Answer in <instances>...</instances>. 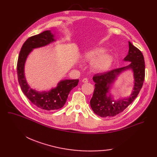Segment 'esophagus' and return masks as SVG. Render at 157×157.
I'll use <instances>...</instances> for the list:
<instances>
[{
  "label": "esophagus",
  "mask_w": 157,
  "mask_h": 157,
  "mask_svg": "<svg viewBox=\"0 0 157 157\" xmlns=\"http://www.w3.org/2000/svg\"><path fill=\"white\" fill-rule=\"evenodd\" d=\"M82 81H83V83H88V79L87 78H83V79H82Z\"/></svg>",
  "instance_id": "obj_1"
}]
</instances>
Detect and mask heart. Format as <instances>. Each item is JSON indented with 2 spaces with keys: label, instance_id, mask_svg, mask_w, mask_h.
<instances>
[{
  "label": "heart",
  "instance_id": "heart-1",
  "mask_svg": "<svg viewBox=\"0 0 157 157\" xmlns=\"http://www.w3.org/2000/svg\"><path fill=\"white\" fill-rule=\"evenodd\" d=\"M106 50L103 48L92 49L84 53L85 59L91 62L92 69L98 72H104L108 71L111 67L113 58L111 55L105 54Z\"/></svg>",
  "mask_w": 157,
  "mask_h": 157
}]
</instances>
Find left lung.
<instances>
[{"mask_svg": "<svg viewBox=\"0 0 157 157\" xmlns=\"http://www.w3.org/2000/svg\"><path fill=\"white\" fill-rule=\"evenodd\" d=\"M128 53L124 61L130 62L125 67L115 69L103 73L95 74L93 80L95 83L90 105L94 112L101 117H114L123 112L135 100L142 88L145 77V63L141 52L128 42ZM132 69L134 72L135 86L133 91L128 98L114 101L110 95L106 96L111 84L122 71Z\"/></svg>", "mask_w": 157, "mask_h": 157, "instance_id": "left-lung-1", "label": "left lung"}]
</instances>
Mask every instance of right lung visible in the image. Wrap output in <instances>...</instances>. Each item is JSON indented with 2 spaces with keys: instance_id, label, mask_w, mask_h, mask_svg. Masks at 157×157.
Instances as JSON below:
<instances>
[{
  "instance_id": "1",
  "label": "right lung",
  "mask_w": 157,
  "mask_h": 157,
  "mask_svg": "<svg viewBox=\"0 0 157 157\" xmlns=\"http://www.w3.org/2000/svg\"><path fill=\"white\" fill-rule=\"evenodd\" d=\"M55 40L51 30H46L39 34L29 37L23 44L17 62V74L23 93L39 109L53 111L62 108L67 99L71 90L76 87L79 79L60 81L55 88L49 91L38 92L28 85L25 78L24 66L27 58L33 49L46 46Z\"/></svg>"
}]
</instances>
